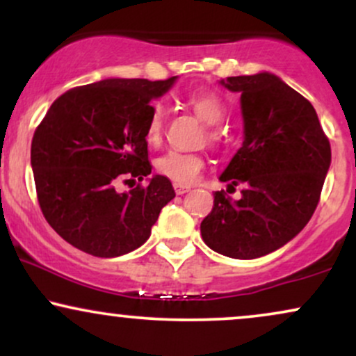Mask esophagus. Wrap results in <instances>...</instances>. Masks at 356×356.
I'll list each match as a JSON object with an SVG mask.
<instances>
[{"label":"esophagus","mask_w":356,"mask_h":356,"mask_svg":"<svg viewBox=\"0 0 356 356\" xmlns=\"http://www.w3.org/2000/svg\"><path fill=\"white\" fill-rule=\"evenodd\" d=\"M174 191H175V194H177V195H182V194H186V192L191 191V186H186V184H177V182H175L174 184Z\"/></svg>","instance_id":"34e87169"}]
</instances>
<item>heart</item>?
I'll return each mask as SVG.
<instances>
[{
	"mask_svg": "<svg viewBox=\"0 0 356 356\" xmlns=\"http://www.w3.org/2000/svg\"><path fill=\"white\" fill-rule=\"evenodd\" d=\"M187 105L197 113L206 124L214 125L224 118L226 113V104L212 90H194L186 97ZM164 107L161 104H155L150 112L149 122L145 129V140L150 145L161 144L162 132H164ZM207 140L211 144H218L220 136L218 130H207ZM206 161L201 154L194 152H179V150H169L155 159V170L164 177L177 184H194L202 174Z\"/></svg>",
	"mask_w": 356,
	"mask_h": 356,
	"instance_id": "obj_1",
	"label": "heart"
}]
</instances>
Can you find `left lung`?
Wrapping results in <instances>:
<instances>
[{
	"mask_svg": "<svg viewBox=\"0 0 356 356\" xmlns=\"http://www.w3.org/2000/svg\"><path fill=\"white\" fill-rule=\"evenodd\" d=\"M220 83L241 93L244 142L219 179L229 189L241 184L243 195L232 201L224 191L214 192L201 234L216 252L254 259L284 246L312 219L332 147L313 105L276 75L229 76Z\"/></svg>",
	"mask_w": 356,
	"mask_h": 356,
	"instance_id": "1",
	"label": "left lung"
}]
</instances>
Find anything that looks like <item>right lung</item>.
Wrapping results in <instances>:
<instances>
[{
    "instance_id": "add662e5",
    "label": "right lung",
    "mask_w": 356,
    "mask_h": 356,
    "mask_svg": "<svg viewBox=\"0 0 356 356\" xmlns=\"http://www.w3.org/2000/svg\"><path fill=\"white\" fill-rule=\"evenodd\" d=\"M174 81L81 85L53 102L36 127L31 167L40 209L72 246L97 257L127 254L149 239L162 207L175 197L164 175L129 192L115 189L118 181H144L152 172L147 122L152 100Z\"/></svg>"
}]
</instances>
